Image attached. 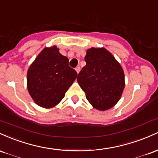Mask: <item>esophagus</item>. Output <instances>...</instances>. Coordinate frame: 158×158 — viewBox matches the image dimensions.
Masks as SVG:
<instances>
[{"label":"esophagus","instance_id":"esophagus-1","mask_svg":"<svg viewBox=\"0 0 158 158\" xmlns=\"http://www.w3.org/2000/svg\"><path fill=\"white\" fill-rule=\"evenodd\" d=\"M75 70H76V72H77V74H78L79 72H80V70H81V67H80V66H77V67H76V68H75Z\"/></svg>","mask_w":158,"mask_h":158}]
</instances>
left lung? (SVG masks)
I'll use <instances>...</instances> for the list:
<instances>
[{"label": "left lung", "instance_id": "obj_1", "mask_svg": "<svg viewBox=\"0 0 158 158\" xmlns=\"http://www.w3.org/2000/svg\"><path fill=\"white\" fill-rule=\"evenodd\" d=\"M86 65L77 81L86 93L88 102L99 110L113 107L125 87L124 72L112 54L104 48H91L84 58Z\"/></svg>", "mask_w": 158, "mask_h": 158}]
</instances>
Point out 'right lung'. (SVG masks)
<instances>
[{"label": "right lung", "mask_w": 158, "mask_h": 158, "mask_svg": "<svg viewBox=\"0 0 158 158\" xmlns=\"http://www.w3.org/2000/svg\"><path fill=\"white\" fill-rule=\"evenodd\" d=\"M77 76L56 46L45 48L27 72V89L36 104L51 108L59 104Z\"/></svg>", "instance_id": "1"}]
</instances>
